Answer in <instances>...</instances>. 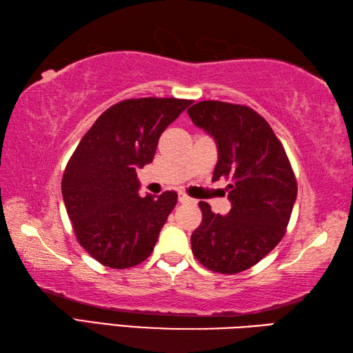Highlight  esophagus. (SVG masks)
<instances>
[{
	"label": "esophagus",
	"instance_id": "esophagus-1",
	"mask_svg": "<svg viewBox=\"0 0 353 353\" xmlns=\"http://www.w3.org/2000/svg\"><path fill=\"white\" fill-rule=\"evenodd\" d=\"M179 201H181V203H191V201H194V200L186 196L185 192H179Z\"/></svg>",
	"mask_w": 353,
	"mask_h": 353
}]
</instances>
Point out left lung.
Returning a JSON list of instances; mask_svg holds the SVG:
<instances>
[{
  "mask_svg": "<svg viewBox=\"0 0 353 353\" xmlns=\"http://www.w3.org/2000/svg\"><path fill=\"white\" fill-rule=\"evenodd\" d=\"M188 115L219 150L212 181H232L228 215L199 203L203 220L191 235L192 253L212 272H244L283 238L297 197L294 172L272 127L253 109L208 100L191 106Z\"/></svg>",
  "mask_w": 353,
  "mask_h": 353,
  "instance_id": "obj_1",
  "label": "left lung"
}]
</instances>
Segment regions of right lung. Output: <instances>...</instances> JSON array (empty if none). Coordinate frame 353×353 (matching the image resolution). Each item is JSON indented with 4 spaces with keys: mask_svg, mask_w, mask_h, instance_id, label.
<instances>
[{
    "mask_svg": "<svg viewBox=\"0 0 353 353\" xmlns=\"http://www.w3.org/2000/svg\"><path fill=\"white\" fill-rule=\"evenodd\" d=\"M191 100L132 99L103 112L66 163L62 196L80 245L100 264L129 268L152 254L176 191L139 197L137 168Z\"/></svg>",
    "mask_w": 353,
    "mask_h": 353,
    "instance_id": "add662e5",
    "label": "right lung"
}]
</instances>
